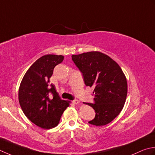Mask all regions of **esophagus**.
<instances>
[{"instance_id": "esophagus-1", "label": "esophagus", "mask_w": 155, "mask_h": 155, "mask_svg": "<svg viewBox=\"0 0 155 155\" xmlns=\"http://www.w3.org/2000/svg\"><path fill=\"white\" fill-rule=\"evenodd\" d=\"M72 102H73L75 104H78L79 103H80V101H79L78 100H74L72 101Z\"/></svg>"}]
</instances>
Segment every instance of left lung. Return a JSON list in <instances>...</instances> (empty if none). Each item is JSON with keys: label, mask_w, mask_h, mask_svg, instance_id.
<instances>
[{"label": "left lung", "mask_w": 155, "mask_h": 155, "mask_svg": "<svg viewBox=\"0 0 155 155\" xmlns=\"http://www.w3.org/2000/svg\"><path fill=\"white\" fill-rule=\"evenodd\" d=\"M81 71L86 86H93L94 103H86L95 110V118L88 122L97 126L112 122L124 107L127 81L120 67L109 56L98 51L71 56Z\"/></svg>", "instance_id": "obj_1"}]
</instances>
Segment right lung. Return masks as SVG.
Segmentation results:
<instances>
[{"instance_id":"right-lung-1","label":"right lung","mask_w":155,"mask_h":155,"mask_svg":"<svg viewBox=\"0 0 155 155\" xmlns=\"http://www.w3.org/2000/svg\"><path fill=\"white\" fill-rule=\"evenodd\" d=\"M63 55H45L28 69L18 90L23 113L35 124L49 129L59 124L69 102L61 100L54 85L49 84L53 69L64 60Z\"/></svg>"}]
</instances>
